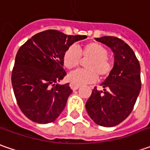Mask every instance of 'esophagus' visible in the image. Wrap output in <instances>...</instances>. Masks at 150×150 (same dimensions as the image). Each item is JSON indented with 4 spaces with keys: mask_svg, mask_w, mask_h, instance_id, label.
<instances>
[{
    "mask_svg": "<svg viewBox=\"0 0 150 150\" xmlns=\"http://www.w3.org/2000/svg\"><path fill=\"white\" fill-rule=\"evenodd\" d=\"M70 88H71L72 90H77L80 88V85H78V84H75V83H70Z\"/></svg>",
    "mask_w": 150,
    "mask_h": 150,
    "instance_id": "1",
    "label": "esophagus"
}]
</instances>
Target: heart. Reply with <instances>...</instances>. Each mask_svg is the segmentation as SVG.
Here are the masks:
<instances>
[{
    "label": "heart",
    "instance_id": "heart-1",
    "mask_svg": "<svg viewBox=\"0 0 150 150\" xmlns=\"http://www.w3.org/2000/svg\"><path fill=\"white\" fill-rule=\"evenodd\" d=\"M108 51L98 42H89L78 49L75 46L67 47L63 53V64L68 69L79 65L82 57L88 59L85 63L86 69H78L68 74L70 82L75 84L93 83L98 78H107L112 70V62L108 57Z\"/></svg>",
    "mask_w": 150,
    "mask_h": 150
}]
</instances>
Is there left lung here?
Here are the masks:
<instances>
[{
  "instance_id": "obj_1",
  "label": "left lung",
  "mask_w": 150,
  "mask_h": 150,
  "mask_svg": "<svg viewBox=\"0 0 150 150\" xmlns=\"http://www.w3.org/2000/svg\"><path fill=\"white\" fill-rule=\"evenodd\" d=\"M96 41L105 44L114 55L111 73L96 88L86 103L89 117L98 125L113 127L123 122L132 112L141 89L140 65L134 51L123 40L115 37H102Z\"/></svg>"
}]
</instances>
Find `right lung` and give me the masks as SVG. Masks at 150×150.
<instances>
[{
	"label": "right lung",
	"mask_w": 150,
	"mask_h": 150,
	"mask_svg": "<svg viewBox=\"0 0 150 150\" xmlns=\"http://www.w3.org/2000/svg\"><path fill=\"white\" fill-rule=\"evenodd\" d=\"M85 38L47 30L34 35L19 48L11 83L18 106L30 120L48 124L63 111L72 93L69 83H57L67 75L62 67L63 53Z\"/></svg>",
	"instance_id": "add662e5"
}]
</instances>
